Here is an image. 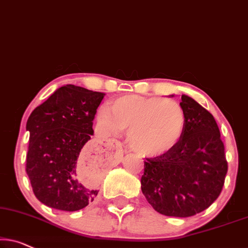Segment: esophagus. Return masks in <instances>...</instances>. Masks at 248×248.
<instances>
[{"instance_id": "obj_1", "label": "esophagus", "mask_w": 248, "mask_h": 248, "mask_svg": "<svg viewBox=\"0 0 248 248\" xmlns=\"http://www.w3.org/2000/svg\"><path fill=\"white\" fill-rule=\"evenodd\" d=\"M115 145H117V146H121V144L118 142H115Z\"/></svg>"}]
</instances>
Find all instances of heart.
Masks as SVG:
<instances>
[{
	"label": "heart",
	"mask_w": 248,
	"mask_h": 248,
	"mask_svg": "<svg viewBox=\"0 0 248 248\" xmlns=\"http://www.w3.org/2000/svg\"><path fill=\"white\" fill-rule=\"evenodd\" d=\"M97 126L106 134L127 132L132 150L143 156H157L180 141L186 116L177 102L161 97L122 96L97 114Z\"/></svg>",
	"instance_id": "b5f03b06"
}]
</instances>
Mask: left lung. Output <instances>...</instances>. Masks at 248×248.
I'll return each mask as SVG.
<instances>
[{"mask_svg": "<svg viewBox=\"0 0 248 248\" xmlns=\"http://www.w3.org/2000/svg\"><path fill=\"white\" fill-rule=\"evenodd\" d=\"M180 106L184 134L174 148L144 161L141 189L157 213L190 217L218 198L228 164L214 116L189 96H181Z\"/></svg>", "mask_w": 248, "mask_h": 248, "instance_id": "8db88e82", "label": "left lung"}]
</instances>
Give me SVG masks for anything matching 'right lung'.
<instances>
[{"label":"right lung","mask_w":248,"mask_h":248,"mask_svg":"<svg viewBox=\"0 0 248 248\" xmlns=\"http://www.w3.org/2000/svg\"><path fill=\"white\" fill-rule=\"evenodd\" d=\"M104 96V93L66 85L29 116L26 171L34 196L46 206L76 211L97 196L98 190L77 179V161L94 134L93 121Z\"/></svg>","instance_id":"obj_1"}]
</instances>
